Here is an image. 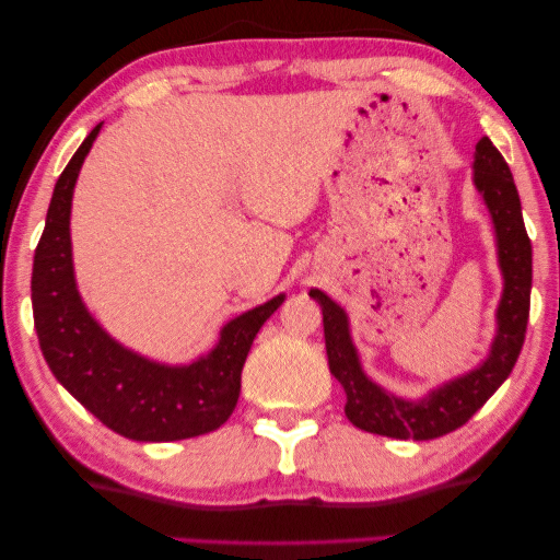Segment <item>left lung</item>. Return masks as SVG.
<instances>
[{
	"instance_id": "left-lung-1",
	"label": "left lung",
	"mask_w": 560,
	"mask_h": 560,
	"mask_svg": "<svg viewBox=\"0 0 560 560\" xmlns=\"http://www.w3.org/2000/svg\"><path fill=\"white\" fill-rule=\"evenodd\" d=\"M474 186L483 196V203L491 213L503 275L497 337L491 342L489 357L476 370L444 382L442 387L432 389L419 401L394 397L364 374L360 354L352 345L345 310L335 300H329L323 290H310V298H315L323 307L329 372L345 387V415L357 429L392 439H415V442L444 436L464 427L487 405V399L506 382L518 360L526 340L530 278H534L530 241L509 163L503 161V155L487 136L476 143Z\"/></svg>"
}]
</instances>
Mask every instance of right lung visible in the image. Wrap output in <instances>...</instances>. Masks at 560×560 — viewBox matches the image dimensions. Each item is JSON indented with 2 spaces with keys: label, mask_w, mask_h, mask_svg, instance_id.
Wrapping results in <instances>:
<instances>
[{
  "label": "right lung",
  "mask_w": 560,
  "mask_h": 560,
  "mask_svg": "<svg viewBox=\"0 0 560 560\" xmlns=\"http://www.w3.org/2000/svg\"><path fill=\"white\" fill-rule=\"evenodd\" d=\"M98 131L101 124L54 186L47 225L34 253L32 307L42 354L61 387L116 434L133 442H178L208 434L233 415L245 357L285 295L231 319L210 354L180 366L145 360L106 335L81 302L69 235L73 186Z\"/></svg>",
  "instance_id": "1"
}]
</instances>
